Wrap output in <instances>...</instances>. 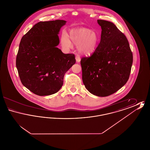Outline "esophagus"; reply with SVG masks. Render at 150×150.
Instances as JSON below:
<instances>
[{"mask_svg":"<svg viewBox=\"0 0 150 150\" xmlns=\"http://www.w3.org/2000/svg\"><path fill=\"white\" fill-rule=\"evenodd\" d=\"M75 58H76V62H79L80 61L81 58H80V56H79V55H76V56H75Z\"/></svg>","mask_w":150,"mask_h":150,"instance_id":"esophagus-1","label":"esophagus"}]
</instances>
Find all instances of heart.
Returning a JSON list of instances; mask_svg holds the SVG:
<instances>
[{"label":"heart","mask_w":150,"mask_h":150,"mask_svg":"<svg viewBox=\"0 0 150 150\" xmlns=\"http://www.w3.org/2000/svg\"><path fill=\"white\" fill-rule=\"evenodd\" d=\"M70 36L73 43L78 46L79 50L83 54L91 55L97 49L99 41L96 33L91 29L81 28L72 29ZM61 44L64 50H68L73 47V44L66 33H64L61 37Z\"/></svg>","instance_id":"1"}]
</instances>
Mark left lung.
Here are the masks:
<instances>
[{
    "label": "left lung",
    "mask_w": 150,
    "mask_h": 150,
    "mask_svg": "<svg viewBox=\"0 0 150 150\" xmlns=\"http://www.w3.org/2000/svg\"><path fill=\"white\" fill-rule=\"evenodd\" d=\"M100 41L90 57L80 61L82 79L86 89L98 97L112 94L128 80L133 53L125 35L111 22L98 20Z\"/></svg>",
    "instance_id": "1"
}]
</instances>
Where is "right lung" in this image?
Wrapping results in <instances>:
<instances>
[{
    "label": "right lung",
    "mask_w": 150,
    "mask_h": 150,
    "mask_svg": "<svg viewBox=\"0 0 150 150\" xmlns=\"http://www.w3.org/2000/svg\"><path fill=\"white\" fill-rule=\"evenodd\" d=\"M66 21L39 22L22 36L16 57L22 84L36 95L57 93L64 74L76 62L74 54H64L57 45L58 34Z\"/></svg>",
    "instance_id": "add662e5"
}]
</instances>
